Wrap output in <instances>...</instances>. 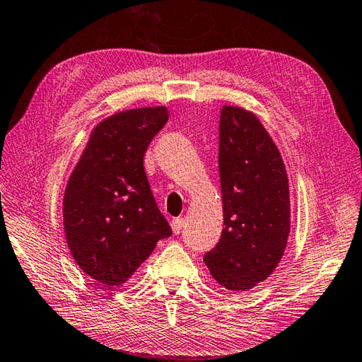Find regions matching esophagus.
Returning <instances> with one entry per match:
<instances>
[{
	"mask_svg": "<svg viewBox=\"0 0 362 362\" xmlns=\"http://www.w3.org/2000/svg\"><path fill=\"white\" fill-rule=\"evenodd\" d=\"M171 227H173V232L174 235H179L182 232V227H183V219L182 218H175L171 222Z\"/></svg>",
	"mask_w": 362,
	"mask_h": 362,
	"instance_id": "esophagus-1",
	"label": "esophagus"
}]
</instances>
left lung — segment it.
Returning a JSON list of instances; mask_svg holds the SVG:
<instances>
[{"mask_svg": "<svg viewBox=\"0 0 362 362\" xmlns=\"http://www.w3.org/2000/svg\"><path fill=\"white\" fill-rule=\"evenodd\" d=\"M224 228L204 263L221 286L247 291L279 266L291 228L289 180L281 153L255 113L224 105L219 122Z\"/></svg>", "mask_w": 362, "mask_h": 362, "instance_id": "8db88e82", "label": "left lung"}]
</instances>
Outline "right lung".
Listing matches in <instances>:
<instances>
[{
	"mask_svg": "<svg viewBox=\"0 0 362 362\" xmlns=\"http://www.w3.org/2000/svg\"><path fill=\"white\" fill-rule=\"evenodd\" d=\"M165 105L110 115L91 130L64 194V230L76 263L105 286H121L171 236L143 157L168 121Z\"/></svg>",
	"mask_w": 362,
	"mask_h": 362,
	"instance_id": "add662e5",
	"label": "right lung"
}]
</instances>
